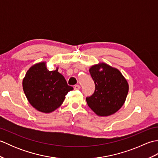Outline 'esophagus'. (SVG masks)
I'll use <instances>...</instances> for the list:
<instances>
[{
	"label": "esophagus",
	"mask_w": 158,
	"mask_h": 158,
	"mask_svg": "<svg viewBox=\"0 0 158 158\" xmlns=\"http://www.w3.org/2000/svg\"><path fill=\"white\" fill-rule=\"evenodd\" d=\"M74 89L77 90V89H80V85H75L74 86Z\"/></svg>",
	"instance_id": "34e87169"
}]
</instances>
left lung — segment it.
Masks as SVG:
<instances>
[{
	"mask_svg": "<svg viewBox=\"0 0 158 158\" xmlns=\"http://www.w3.org/2000/svg\"><path fill=\"white\" fill-rule=\"evenodd\" d=\"M95 83L94 94L86 101L94 113L100 117L111 115L123 105L129 85L119 70L105 62L92 65L89 69Z\"/></svg>",
	"mask_w": 158,
	"mask_h": 158,
	"instance_id": "left-lung-1",
	"label": "left lung"
}]
</instances>
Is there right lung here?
I'll return each instance as SVG.
<instances>
[{
	"label": "right lung",
	"instance_id": "add662e5",
	"mask_svg": "<svg viewBox=\"0 0 158 158\" xmlns=\"http://www.w3.org/2000/svg\"><path fill=\"white\" fill-rule=\"evenodd\" d=\"M58 70V67L49 70L46 62H41L30 67L23 77V92L29 103L40 112L54 111L62 105L68 92L73 89Z\"/></svg>",
	"mask_w": 158,
	"mask_h": 158
}]
</instances>
